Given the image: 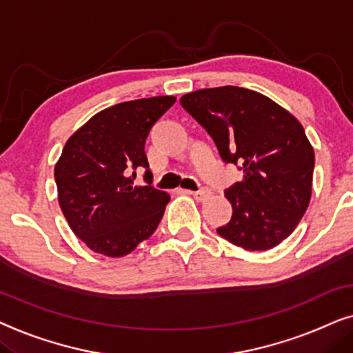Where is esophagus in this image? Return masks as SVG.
<instances>
[{"instance_id":"34e87169","label":"esophagus","mask_w":353,"mask_h":353,"mask_svg":"<svg viewBox=\"0 0 353 353\" xmlns=\"http://www.w3.org/2000/svg\"><path fill=\"white\" fill-rule=\"evenodd\" d=\"M182 192L187 195H194V199H196V200H206L208 196H211V190L208 189V187H203V189H200L196 192H192V190H182Z\"/></svg>"}]
</instances>
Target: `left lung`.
I'll list each match as a JSON object with an SVG mask.
<instances>
[{
    "label": "left lung",
    "mask_w": 353,
    "mask_h": 353,
    "mask_svg": "<svg viewBox=\"0 0 353 353\" xmlns=\"http://www.w3.org/2000/svg\"><path fill=\"white\" fill-rule=\"evenodd\" d=\"M181 105L211 135L221 158L243 171V179L224 190L232 218L216 231L250 252L279 245L312 196L314 152L302 124L278 103L242 87L187 93Z\"/></svg>",
    "instance_id": "1"
}]
</instances>
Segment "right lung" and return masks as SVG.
Wrapping results in <instances>:
<instances>
[{
	"label": "right lung",
	"instance_id": "add662e5",
	"mask_svg": "<svg viewBox=\"0 0 353 353\" xmlns=\"http://www.w3.org/2000/svg\"><path fill=\"white\" fill-rule=\"evenodd\" d=\"M174 103V97H153L110 106L65 142L54 166L59 206L93 252L129 255L157 231L169 195L152 185L145 140ZM139 168L145 169L147 186L133 185Z\"/></svg>",
	"mask_w": 353,
	"mask_h": 353
}]
</instances>
